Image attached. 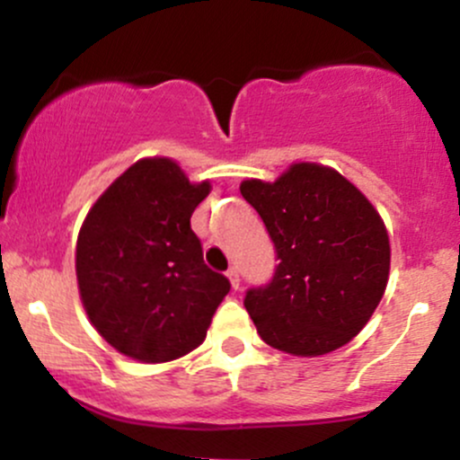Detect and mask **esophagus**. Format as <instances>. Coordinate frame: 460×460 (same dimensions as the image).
Wrapping results in <instances>:
<instances>
[{
	"label": "esophagus",
	"mask_w": 460,
	"mask_h": 460,
	"mask_svg": "<svg viewBox=\"0 0 460 460\" xmlns=\"http://www.w3.org/2000/svg\"><path fill=\"white\" fill-rule=\"evenodd\" d=\"M226 277H229V281H231V288H234V289L240 288V270H237L235 266H231L229 270H226Z\"/></svg>",
	"instance_id": "esophagus-1"
}]
</instances>
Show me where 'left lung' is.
Listing matches in <instances>:
<instances>
[{"label": "left lung", "mask_w": 460, "mask_h": 460, "mask_svg": "<svg viewBox=\"0 0 460 460\" xmlns=\"http://www.w3.org/2000/svg\"><path fill=\"white\" fill-rule=\"evenodd\" d=\"M240 192L279 260L270 283L244 296L261 340L298 357L348 344L387 288L392 248L381 216L340 172L309 162L274 183L242 181Z\"/></svg>", "instance_id": "left-lung-1"}]
</instances>
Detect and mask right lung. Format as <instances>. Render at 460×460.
I'll return each instance as SVG.
<instances>
[{
	"label": "right lung",
	"instance_id": "1",
	"mask_svg": "<svg viewBox=\"0 0 460 460\" xmlns=\"http://www.w3.org/2000/svg\"><path fill=\"white\" fill-rule=\"evenodd\" d=\"M209 183H190L168 157L129 166L88 212L75 272L99 335L131 358L164 363L203 344L229 294L225 274L203 261L190 226Z\"/></svg>",
	"mask_w": 460,
	"mask_h": 460
}]
</instances>
